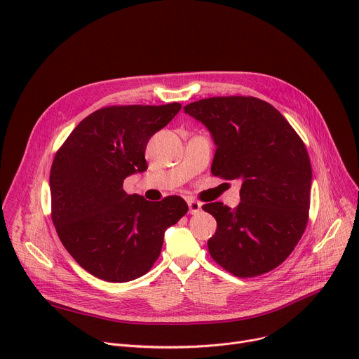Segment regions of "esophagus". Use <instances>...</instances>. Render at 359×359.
<instances>
[{"label":"esophagus","mask_w":359,"mask_h":359,"mask_svg":"<svg viewBox=\"0 0 359 359\" xmlns=\"http://www.w3.org/2000/svg\"><path fill=\"white\" fill-rule=\"evenodd\" d=\"M187 205H189V212L191 214H198L202 210V203L195 201V199H189L187 201Z\"/></svg>","instance_id":"esophagus-1"}]
</instances>
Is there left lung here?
Listing matches in <instances>:
<instances>
[{
    "label": "left lung",
    "mask_w": 359,
    "mask_h": 359,
    "mask_svg": "<svg viewBox=\"0 0 359 359\" xmlns=\"http://www.w3.org/2000/svg\"><path fill=\"white\" fill-rule=\"evenodd\" d=\"M215 142L214 176L241 180L240 203L202 206L217 219L208 250L234 276L253 278L284 262L303 236L310 210L311 164L294 128L256 97H210L184 106Z\"/></svg>",
    "instance_id": "obj_1"
}]
</instances>
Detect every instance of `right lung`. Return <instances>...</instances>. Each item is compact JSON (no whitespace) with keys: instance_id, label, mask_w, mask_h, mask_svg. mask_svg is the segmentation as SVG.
<instances>
[{"instance_id":"obj_1","label":"right lung","mask_w":359,"mask_h":359,"mask_svg":"<svg viewBox=\"0 0 359 359\" xmlns=\"http://www.w3.org/2000/svg\"><path fill=\"white\" fill-rule=\"evenodd\" d=\"M180 103L107 106L84 118L50 167L52 221L64 248L88 273L107 282L145 275L158 259L164 231L186 212L180 196L148 202L123 180L142 173L145 148Z\"/></svg>"}]
</instances>
